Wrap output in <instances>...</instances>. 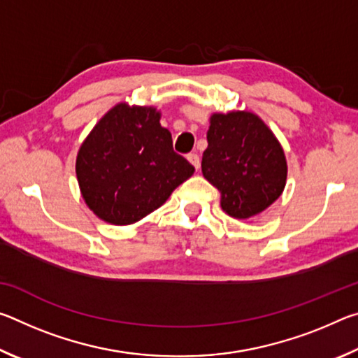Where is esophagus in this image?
Instances as JSON below:
<instances>
[{
    "label": "esophagus",
    "mask_w": 358,
    "mask_h": 358,
    "mask_svg": "<svg viewBox=\"0 0 358 358\" xmlns=\"http://www.w3.org/2000/svg\"><path fill=\"white\" fill-rule=\"evenodd\" d=\"M187 161H189L191 164L196 167V171H199V167H201V157H199L197 153H189V155H187Z\"/></svg>",
    "instance_id": "obj_1"
}]
</instances>
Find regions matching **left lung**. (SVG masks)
<instances>
[{"instance_id": "1", "label": "left lung", "mask_w": 358, "mask_h": 358, "mask_svg": "<svg viewBox=\"0 0 358 358\" xmlns=\"http://www.w3.org/2000/svg\"><path fill=\"white\" fill-rule=\"evenodd\" d=\"M207 141L202 173L220 191L221 208L229 216L248 220L281 196L287 177L286 157L257 115L215 113Z\"/></svg>"}]
</instances>
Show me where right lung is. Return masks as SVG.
<instances>
[{"mask_svg": "<svg viewBox=\"0 0 358 358\" xmlns=\"http://www.w3.org/2000/svg\"><path fill=\"white\" fill-rule=\"evenodd\" d=\"M76 172L88 207L124 226L159 208L194 167L175 153L155 108L118 104L82 143Z\"/></svg>", "mask_w": 358, "mask_h": 358, "instance_id": "add662e5", "label": "right lung"}]
</instances>
